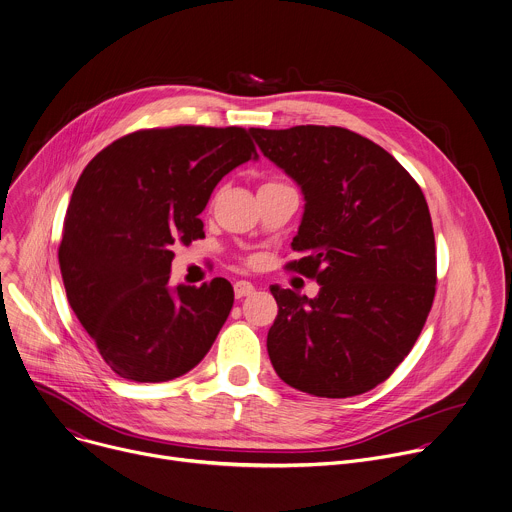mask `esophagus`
Here are the masks:
<instances>
[{
    "label": "esophagus",
    "instance_id": "obj_1",
    "mask_svg": "<svg viewBox=\"0 0 512 512\" xmlns=\"http://www.w3.org/2000/svg\"><path fill=\"white\" fill-rule=\"evenodd\" d=\"M253 291H255V287H253V283H249V281H237V283H235V297H237V299L247 297V295H251Z\"/></svg>",
    "mask_w": 512,
    "mask_h": 512
}]
</instances>
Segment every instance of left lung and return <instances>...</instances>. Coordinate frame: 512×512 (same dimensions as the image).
<instances>
[{
  "label": "left lung",
  "instance_id": "8db88e82",
  "mask_svg": "<svg viewBox=\"0 0 512 512\" xmlns=\"http://www.w3.org/2000/svg\"><path fill=\"white\" fill-rule=\"evenodd\" d=\"M285 170L305 211L285 267L317 297L271 285L267 333L277 376L319 398L364 394L410 354L436 293L434 229L422 189L376 142L339 126L251 128Z\"/></svg>",
  "mask_w": 512,
  "mask_h": 512
}]
</instances>
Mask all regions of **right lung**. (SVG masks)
I'll list each match as a JSON object with an SVG mask.
<instances>
[{
  "mask_svg": "<svg viewBox=\"0 0 512 512\" xmlns=\"http://www.w3.org/2000/svg\"><path fill=\"white\" fill-rule=\"evenodd\" d=\"M257 158L239 126H173L126 134L98 152L72 193L60 271L70 307L114 374L166 382L211 350L233 287H168L173 245L205 237L199 215L217 183Z\"/></svg>",
  "mask_w": 512,
  "mask_h": 512,
  "instance_id": "1",
  "label": "right lung"
}]
</instances>
